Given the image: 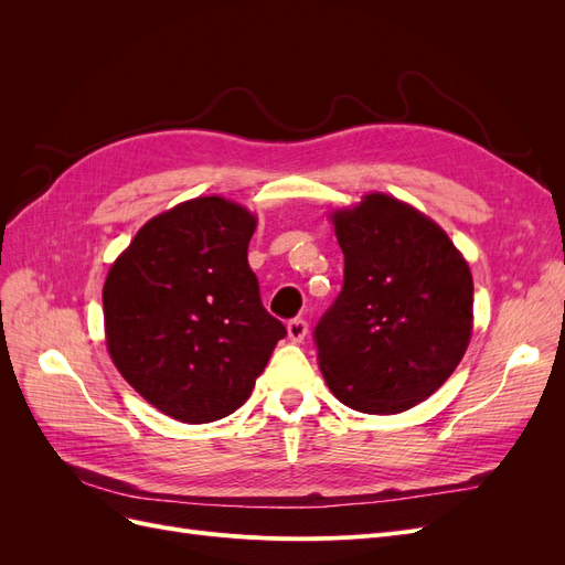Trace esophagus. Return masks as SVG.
<instances>
[{
  "mask_svg": "<svg viewBox=\"0 0 565 565\" xmlns=\"http://www.w3.org/2000/svg\"><path fill=\"white\" fill-rule=\"evenodd\" d=\"M306 334H309V322H306L303 318H295L287 322V337L295 341V344H299V341L306 339Z\"/></svg>",
  "mask_w": 565,
  "mask_h": 565,
  "instance_id": "1",
  "label": "esophagus"
}]
</instances>
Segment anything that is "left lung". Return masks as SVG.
Masks as SVG:
<instances>
[{
    "label": "left lung",
    "mask_w": 565,
    "mask_h": 565,
    "mask_svg": "<svg viewBox=\"0 0 565 565\" xmlns=\"http://www.w3.org/2000/svg\"><path fill=\"white\" fill-rule=\"evenodd\" d=\"M332 224L344 287L313 332L322 377L358 413H403L440 388L469 347V264L429 216L384 193L334 212Z\"/></svg>",
    "instance_id": "1"
}]
</instances>
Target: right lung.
Returning a JSON list of instances; mask_svg holds the SVG:
<instances>
[{"instance_id":"right-lung-1","label":"right lung","mask_w":565,"mask_h":565,"mask_svg":"<svg viewBox=\"0 0 565 565\" xmlns=\"http://www.w3.org/2000/svg\"><path fill=\"white\" fill-rule=\"evenodd\" d=\"M256 218L218 195L158 214L104 285L106 344L119 374L188 424L228 417L264 372L285 324L247 264Z\"/></svg>"}]
</instances>
